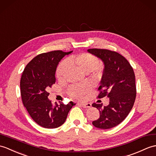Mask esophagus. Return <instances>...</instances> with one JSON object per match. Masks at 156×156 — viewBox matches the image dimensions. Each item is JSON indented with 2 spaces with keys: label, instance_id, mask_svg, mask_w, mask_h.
I'll return each instance as SVG.
<instances>
[{
  "label": "esophagus",
  "instance_id": "34e87169",
  "mask_svg": "<svg viewBox=\"0 0 156 156\" xmlns=\"http://www.w3.org/2000/svg\"><path fill=\"white\" fill-rule=\"evenodd\" d=\"M79 104L80 105V106H82L83 108H88L92 106L91 103H80Z\"/></svg>",
  "mask_w": 156,
  "mask_h": 156
}]
</instances>
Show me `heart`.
<instances>
[{
  "instance_id": "heart-1",
  "label": "heart",
  "mask_w": 156,
  "mask_h": 156,
  "mask_svg": "<svg viewBox=\"0 0 156 156\" xmlns=\"http://www.w3.org/2000/svg\"><path fill=\"white\" fill-rule=\"evenodd\" d=\"M70 64L76 66L85 73L92 71L98 73L100 70V61L97 57L90 53H81L68 57L67 60L61 62L58 64L56 70V76L59 81H64L66 79ZM90 88L88 84L72 85L67 90V94L73 99H80L88 93Z\"/></svg>"
}]
</instances>
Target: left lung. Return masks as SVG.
Segmentation results:
<instances>
[{"mask_svg": "<svg viewBox=\"0 0 156 156\" xmlns=\"http://www.w3.org/2000/svg\"><path fill=\"white\" fill-rule=\"evenodd\" d=\"M88 52L103 61L104 70L98 90V98L107 96L110 102L92 104L100 112V118L92 122L95 127L106 129L114 128L124 120L131 111L136 97L135 74L129 62L115 51L92 48Z\"/></svg>", "mask_w": 156, "mask_h": 156, "instance_id": "obj_1", "label": "left lung"}]
</instances>
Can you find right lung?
Wrapping results in <instances>:
<instances>
[{"mask_svg":"<svg viewBox=\"0 0 156 156\" xmlns=\"http://www.w3.org/2000/svg\"><path fill=\"white\" fill-rule=\"evenodd\" d=\"M72 51L54 50L38 54L29 62L20 79V94L24 107L32 119L43 128H56L62 125L73 104L56 103L48 99L47 90L55 84L59 62Z\"/></svg>","mask_w":156,"mask_h":156,"instance_id":"add662e5","label":"right lung"}]
</instances>
